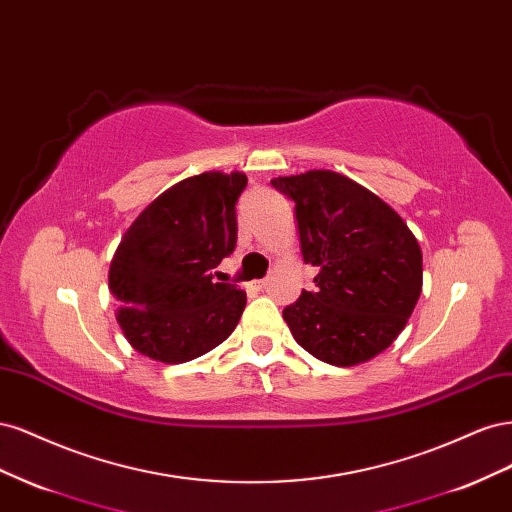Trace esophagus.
I'll use <instances>...</instances> for the list:
<instances>
[{
	"label": "esophagus",
	"mask_w": 512,
	"mask_h": 512,
	"mask_svg": "<svg viewBox=\"0 0 512 512\" xmlns=\"http://www.w3.org/2000/svg\"><path fill=\"white\" fill-rule=\"evenodd\" d=\"M267 286V280H254V282H250V288H254V290H262Z\"/></svg>",
	"instance_id": "obj_1"
}]
</instances>
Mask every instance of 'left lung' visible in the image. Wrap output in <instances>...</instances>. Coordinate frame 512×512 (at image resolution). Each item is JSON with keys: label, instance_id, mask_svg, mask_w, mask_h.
<instances>
[{"label": "left lung", "instance_id": "obj_1", "mask_svg": "<svg viewBox=\"0 0 512 512\" xmlns=\"http://www.w3.org/2000/svg\"><path fill=\"white\" fill-rule=\"evenodd\" d=\"M294 200L301 252L318 269L316 288L284 309L297 344L316 359L350 367L389 348L423 288V254L399 215L333 170L277 177Z\"/></svg>", "mask_w": 512, "mask_h": 512}]
</instances>
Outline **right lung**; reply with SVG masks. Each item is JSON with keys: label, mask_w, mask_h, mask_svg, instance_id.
<instances>
[{"label": "right lung", "mask_w": 512, "mask_h": 512, "mask_svg": "<svg viewBox=\"0 0 512 512\" xmlns=\"http://www.w3.org/2000/svg\"><path fill=\"white\" fill-rule=\"evenodd\" d=\"M243 173L194 175L162 192L121 237L108 271L117 322L153 361L185 363L235 331L245 292L213 282L211 269L237 245L235 205Z\"/></svg>", "instance_id": "add662e5"}]
</instances>
